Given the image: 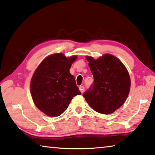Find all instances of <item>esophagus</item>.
Segmentation results:
<instances>
[{
  "label": "esophagus",
  "instance_id": "esophagus-1",
  "mask_svg": "<svg viewBox=\"0 0 155 155\" xmlns=\"http://www.w3.org/2000/svg\"><path fill=\"white\" fill-rule=\"evenodd\" d=\"M79 90L81 91V92L83 93V92H84V90H85L84 86H83V85H81V86L79 87Z\"/></svg>",
  "mask_w": 155,
  "mask_h": 155
}]
</instances>
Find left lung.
Segmentation results:
<instances>
[{
  "mask_svg": "<svg viewBox=\"0 0 155 155\" xmlns=\"http://www.w3.org/2000/svg\"><path fill=\"white\" fill-rule=\"evenodd\" d=\"M94 82L83 96L96 112L111 114L124 104L130 88L127 70L118 58L105 54L97 60L87 56Z\"/></svg>",
  "mask_w": 155,
  "mask_h": 155,
  "instance_id": "1",
  "label": "left lung"
}]
</instances>
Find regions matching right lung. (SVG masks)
<instances>
[{
  "mask_svg": "<svg viewBox=\"0 0 155 155\" xmlns=\"http://www.w3.org/2000/svg\"><path fill=\"white\" fill-rule=\"evenodd\" d=\"M73 56L66 58L55 54L45 58L34 73L31 80V94L36 107L50 117H58L68 108L72 98L81 92L70 73Z\"/></svg>",
  "mask_w": 155,
  "mask_h": 155,
  "instance_id": "obj_1",
  "label": "right lung"
}]
</instances>
